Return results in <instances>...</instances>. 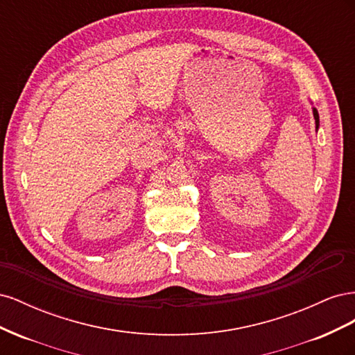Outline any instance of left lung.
Instances as JSON below:
<instances>
[{
    "label": "left lung",
    "mask_w": 355,
    "mask_h": 355,
    "mask_svg": "<svg viewBox=\"0 0 355 355\" xmlns=\"http://www.w3.org/2000/svg\"><path fill=\"white\" fill-rule=\"evenodd\" d=\"M313 114H314V120H315V128L318 130V125H320V116H318V111L315 108H313Z\"/></svg>",
    "instance_id": "obj_1"
}]
</instances>
